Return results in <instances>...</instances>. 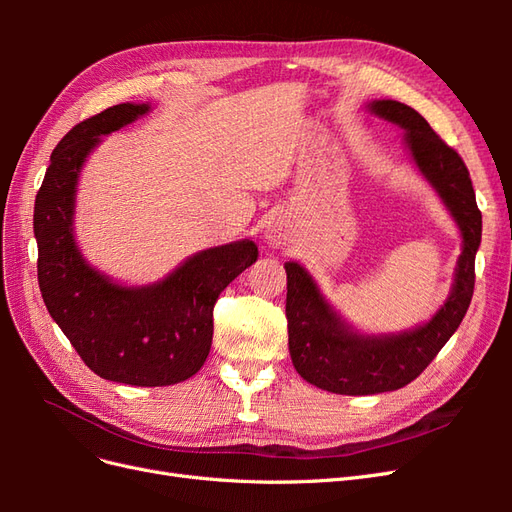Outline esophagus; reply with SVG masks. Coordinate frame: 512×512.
I'll use <instances>...</instances> for the list:
<instances>
[{
    "mask_svg": "<svg viewBox=\"0 0 512 512\" xmlns=\"http://www.w3.org/2000/svg\"><path fill=\"white\" fill-rule=\"evenodd\" d=\"M265 239L271 247H286L292 241V226L286 220H275L269 224Z\"/></svg>",
    "mask_w": 512,
    "mask_h": 512,
    "instance_id": "34e87169",
    "label": "esophagus"
}]
</instances>
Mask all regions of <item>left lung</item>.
I'll return each instance as SVG.
<instances>
[{
  "mask_svg": "<svg viewBox=\"0 0 512 512\" xmlns=\"http://www.w3.org/2000/svg\"><path fill=\"white\" fill-rule=\"evenodd\" d=\"M369 108L406 130V143L418 170L436 188L461 230L463 252L457 262L453 292L440 312L423 327L384 337L352 333L322 299L309 273L297 262H286L292 365L309 384L339 395L397 391L423 374L468 312L476 277L474 258L483 232V215L476 205L468 166L459 153L446 145L414 108L397 100H376Z\"/></svg>",
  "mask_w": 512,
  "mask_h": 512,
  "instance_id": "left-lung-1",
  "label": "left lung"
}]
</instances>
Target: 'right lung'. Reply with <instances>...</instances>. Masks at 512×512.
<instances>
[{
	"instance_id": "1",
	"label": "right lung",
	"mask_w": 512,
	"mask_h": 512,
	"mask_svg": "<svg viewBox=\"0 0 512 512\" xmlns=\"http://www.w3.org/2000/svg\"><path fill=\"white\" fill-rule=\"evenodd\" d=\"M147 111V104H117L61 138L36 194L34 235L44 305L83 363L104 380L166 386L203 367L213 339V305L256 262L258 247L250 239L211 247L145 288H123L87 265L72 237L81 166L102 134Z\"/></svg>"
}]
</instances>
